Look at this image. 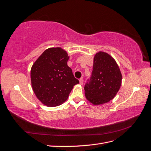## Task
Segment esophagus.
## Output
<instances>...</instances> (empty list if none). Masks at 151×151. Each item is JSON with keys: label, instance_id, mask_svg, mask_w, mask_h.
<instances>
[{"label": "esophagus", "instance_id": "1", "mask_svg": "<svg viewBox=\"0 0 151 151\" xmlns=\"http://www.w3.org/2000/svg\"><path fill=\"white\" fill-rule=\"evenodd\" d=\"M79 83H80L81 85H83V83H84V79H83V78H81L80 79Z\"/></svg>", "mask_w": 151, "mask_h": 151}]
</instances>
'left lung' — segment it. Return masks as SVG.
<instances>
[{
    "instance_id": "1",
    "label": "left lung",
    "mask_w": 151,
    "mask_h": 151,
    "mask_svg": "<svg viewBox=\"0 0 151 151\" xmlns=\"http://www.w3.org/2000/svg\"><path fill=\"white\" fill-rule=\"evenodd\" d=\"M122 80V73L115 59L99 51L94 57L92 75L84 87L87 100L93 105L110 101L119 91Z\"/></svg>"
}]
</instances>
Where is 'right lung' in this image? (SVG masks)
I'll list each match as a JSON object with an SVG mask.
<instances>
[{
  "mask_svg": "<svg viewBox=\"0 0 151 151\" xmlns=\"http://www.w3.org/2000/svg\"><path fill=\"white\" fill-rule=\"evenodd\" d=\"M69 56L60 47L45 50L31 68V86L42 104L48 107L60 105L79 84L67 65Z\"/></svg>",
  "mask_w": 151,
  "mask_h": 151,
  "instance_id": "obj_1",
  "label": "right lung"
}]
</instances>
